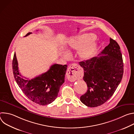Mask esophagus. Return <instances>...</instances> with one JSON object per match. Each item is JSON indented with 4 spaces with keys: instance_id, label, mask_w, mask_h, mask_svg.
I'll list each match as a JSON object with an SVG mask.
<instances>
[{
    "instance_id": "esophagus-1",
    "label": "esophagus",
    "mask_w": 134,
    "mask_h": 134,
    "mask_svg": "<svg viewBox=\"0 0 134 134\" xmlns=\"http://www.w3.org/2000/svg\"><path fill=\"white\" fill-rule=\"evenodd\" d=\"M66 75L69 81L74 82L80 77L81 68L77 64H72L68 67Z\"/></svg>"
}]
</instances>
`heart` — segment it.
Returning <instances> with one entry per match:
<instances>
[{
	"label": "heart",
	"mask_w": 134,
	"mask_h": 134,
	"mask_svg": "<svg viewBox=\"0 0 134 134\" xmlns=\"http://www.w3.org/2000/svg\"><path fill=\"white\" fill-rule=\"evenodd\" d=\"M95 35L93 34H83L70 38L68 42L69 49L77 50L78 56L82 60H87L91 58L97 50V44L93 40ZM65 58H68L70 54L68 52L63 53Z\"/></svg>",
	"instance_id": "obj_1"
}]
</instances>
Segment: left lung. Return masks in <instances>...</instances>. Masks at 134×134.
Here are the masks:
<instances>
[{"label":"left lung","instance_id":"8db88e82","mask_svg":"<svg viewBox=\"0 0 134 134\" xmlns=\"http://www.w3.org/2000/svg\"><path fill=\"white\" fill-rule=\"evenodd\" d=\"M91 59L79 63L84 69V81L87 92L80 98L89 107H97L107 102L116 91L121 81L124 63L120 48L110 38V43L99 54Z\"/></svg>","mask_w":134,"mask_h":134}]
</instances>
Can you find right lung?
I'll return each mask as SVG.
<instances>
[{"instance_id": "add662e5", "label": "right lung", "mask_w": 134, "mask_h": 134, "mask_svg": "<svg viewBox=\"0 0 134 134\" xmlns=\"http://www.w3.org/2000/svg\"><path fill=\"white\" fill-rule=\"evenodd\" d=\"M31 33L29 32L25 36ZM67 67V65L54 64L47 72L32 80H26L19 72L15 53L13 60V74L18 86L30 100L42 105L52 103L57 98L65 82Z\"/></svg>"}]
</instances>
